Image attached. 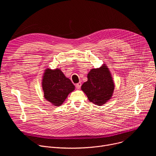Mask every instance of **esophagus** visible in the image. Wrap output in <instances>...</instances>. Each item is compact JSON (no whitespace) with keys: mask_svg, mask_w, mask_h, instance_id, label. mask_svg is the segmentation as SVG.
I'll return each instance as SVG.
<instances>
[{"mask_svg":"<svg viewBox=\"0 0 156 156\" xmlns=\"http://www.w3.org/2000/svg\"><path fill=\"white\" fill-rule=\"evenodd\" d=\"M75 86H76V87L77 89H80V88L81 87V82H79L78 83L76 84Z\"/></svg>","mask_w":156,"mask_h":156,"instance_id":"34e87169","label":"esophagus"}]
</instances>
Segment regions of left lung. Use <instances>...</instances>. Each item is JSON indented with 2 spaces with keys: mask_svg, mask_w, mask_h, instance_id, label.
<instances>
[{
  "mask_svg": "<svg viewBox=\"0 0 156 156\" xmlns=\"http://www.w3.org/2000/svg\"><path fill=\"white\" fill-rule=\"evenodd\" d=\"M87 81L81 86V90L89 101L97 105H102L110 100L114 90V83L106 65L93 69L87 74Z\"/></svg>",
  "mask_w": 156,
  "mask_h": 156,
  "instance_id": "left-lung-1",
  "label": "left lung"
}]
</instances>
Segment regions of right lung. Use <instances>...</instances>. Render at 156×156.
I'll use <instances>...</instances> for the list:
<instances>
[{"label": "right lung", "mask_w": 156, "mask_h": 156, "mask_svg": "<svg viewBox=\"0 0 156 156\" xmlns=\"http://www.w3.org/2000/svg\"><path fill=\"white\" fill-rule=\"evenodd\" d=\"M42 87L44 96L53 105L60 106L68 95L75 90V86L58 69H47L44 72Z\"/></svg>", "instance_id": "right-lung-1"}]
</instances>
